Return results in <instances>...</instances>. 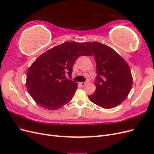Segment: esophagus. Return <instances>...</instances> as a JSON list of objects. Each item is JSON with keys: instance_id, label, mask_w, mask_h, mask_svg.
<instances>
[{"instance_id": "34e87169", "label": "esophagus", "mask_w": 154, "mask_h": 154, "mask_svg": "<svg viewBox=\"0 0 154 154\" xmlns=\"http://www.w3.org/2000/svg\"><path fill=\"white\" fill-rule=\"evenodd\" d=\"M80 84L81 85V86L84 87V86L86 85V83H85V82H80Z\"/></svg>"}]
</instances>
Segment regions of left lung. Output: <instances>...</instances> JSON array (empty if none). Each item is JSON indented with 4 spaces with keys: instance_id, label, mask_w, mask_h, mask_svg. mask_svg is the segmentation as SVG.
<instances>
[{
    "instance_id": "8db88e82",
    "label": "left lung",
    "mask_w": 154,
    "mask_h": 154,
    "mask_svg": "<svg viewBox=\"0 0 154 154\" xmlns=\"http://www.w3.org/2000/svg\"><path fill=\"white\" fill-rule=\"evenodd\" d=\"M93 53L96 63V91L88 96L92 103L112 109L127 98L132 86L128 63L112 48L99 42H85Z\"/></svg>"
}]
</instances>
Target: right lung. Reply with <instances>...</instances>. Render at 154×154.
Returning a JSON list of instances; mask_svg holds the SVG:
<instances>
[{"label": "right lung", "instance_id": "right-lung-1", "mask_svg": "<svg viewBox=\"0 0 154 154\" xmlns=\"http://www.w3.org/2000/svg\"><path fill=\"white\" fill-rule=\"evenodd\" d=\"M84 43L66 42L41 54L29 68L26 87L39 106L54 110L71 101L78 88L71 78L72 66L80 56H92Z\"/></svg>", "mask_w": 154, "mask_h": 154}]
</instances>
